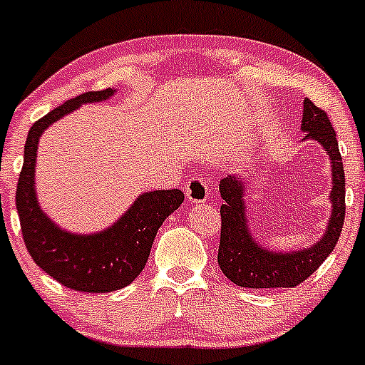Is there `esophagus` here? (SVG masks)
Masks as SVG:
<instances>
[{
    "label": "esophagus",
    "mask_w": 365,
    "mask_h": 365,
    "mask_svg": "<svg viewBox=\"0 0 365 365\" xmlns=\"http://www.w3.org/2000/svg\"><path fill=\"white\" fill-rule=\"evenodd\" d=\"M186 198L191 204H204L209 197V186L202 178H193L186 182Z\"/></svg>",
    "instance_id": "esophagus-1"
}]
</instances>
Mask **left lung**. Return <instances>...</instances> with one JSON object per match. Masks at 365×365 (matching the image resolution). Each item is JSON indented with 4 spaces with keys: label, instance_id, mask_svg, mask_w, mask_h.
<instances>
[{
    "label": "left lung",
    "instance_id": "left-lung-1",
    "mask_svg": "<svg viewBox=\"0 0 365 365\" xmlns=\"http://www.w3.org/2000/svg\"><path fill=\"white\" fill-rule=\"evenodd\" d=\"M304 140H314L330 158V217L320 240L297 251L264 247L253 235L247 221L246 187L250 179L228 175L220 181L221 237L217 264L225 276L242 288H294L306 281L336 247L344 221V168L336 131L325 110L304 100Z\"/></svg>",
    "mask_w": 365,
    "mask_h": 365
}]
</instances>
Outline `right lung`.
<instances>
[{
  "label": "right lung",
  "instance_id": "right-lung-1",
  "mask_svg": "<svg viewBox=\"0 0 365 365\" xmlns=\"http://www.w3.org/2000/svg\"><path fill=\"white\" fill-rule=\"evenodd\" d=\"M115 89L89 91L43 115L29 130L15 204L24 244L33 262L71 290L107 294L128 287L145 267L158 228L182 204L181 190L144 191L121 217L95 234H75L56 225L40 207L35 187L36 149L48 126L77 110L114 96Z\"/></svg>",
  "mask_w": 365,
  "mask_h": 365
}]
</instances>
